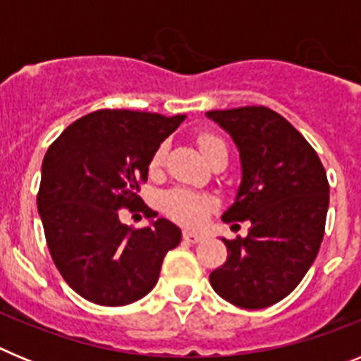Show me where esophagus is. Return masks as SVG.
I'll use <instances>...</instances> for the list:
<instances>
[{
  "label": "esophagus",
  "instance_id": "obj_1",
  "mask_svg": "<svg viewBox=\"0 0 361 361\" xmlns=\"http://www.w3.org/2000/svg\"><path fill=\"white\" fill-rule=\"evenodd\" d=\"M183 238L186 242H191V244H199V242L204 240L202 235H199V233H193V231H184Z\"/></svg>",
  "mask_w": 361,
  "mask_h": 361
}]
</instances>
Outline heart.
Masks as SVG:
<instances>
[{"instance_id": "b5f03b06", "label": "heart", "mask_w": 361, "mask_h": 361, "mask_svg": "<svg viewBox=\"0 0 361 361\" xmlns=\"http://www.w3.org/2000/svg\"><path fill=\"white\" fill-rule=\"evenodd\" d=\"M197 146H199L200 153L206 157V161H209L219 149H226V142L219 135L209 132H200L197 135ZM164 159L166 145H161L153 152L152 161H149V171H157L162 162H164ZM161 206L177 222L190 226V228H197V226L204 224L209 213L215 209L216 200L212 195L197 193V191H191L188 188H171V190L162 193Z\"/></svg>"}]
</instances>
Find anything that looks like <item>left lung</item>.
I'll list each match as a JSON object with an SVG mask.
<instances>
[{"label":"left lung","mask_w":361,"mask_h":361,"mask_svg":"<svg viewBox=\"0 0 361 361\" xmlns=\"http://www.w3.org/2000/svg\"><path fill=\"white\" fill-rule=\"evenodd\" d=\"M206 116L240 152L242 184L222 220L233 229L251 222L245 238H224L228 260L209 282L237 307H269L302 282L317 258L329 208L327 175L304 135L271 108L240 106Z\"/></svg>","instance_id":"8db88e82"}]
</instances>
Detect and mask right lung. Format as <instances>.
Masks as SVG:
<instances>
[{
    "label": "right lung",
    "instance_id": "1",
    "mask_svg": "<svg viewBox=\"0 0 361 361\" xmlns=\"http://www.w3.org/2000/svg\"><path fill=\"white\" fill-rule=\"evenodd\" d=\"M186 116L97 110L72 123L43 159L37 212L65 282L94 304L119 307L148 295L180 229L157 219L149 228L121 222L119 209L157 216L137 195L153 152Z\"/></svg>",
    "mask_w": 361,
    "mask_h": 361
}]
</instances>
